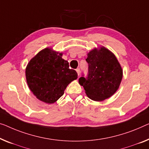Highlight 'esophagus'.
<instances>
[{"instance_id": "1", "label": "esophagus", "mask_w": 149, "mask_h": 149, "mask_svg": "<svg viewBox=\"0 0 149 149\" xmlns=\"http://www.w3.org/2000/svg\"><path fill=\"white\" fill-rule=\"evenodd\" d=\"M76 72L77 73V75H78V76H79V74H80V70H79V68L76 69Z\"/></svg>"}]
</instances>
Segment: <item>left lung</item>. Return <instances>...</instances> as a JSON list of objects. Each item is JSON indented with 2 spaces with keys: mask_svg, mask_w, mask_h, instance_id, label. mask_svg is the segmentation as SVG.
<instances>
[{
  "mask_svg": "<svg viewBox=\"0 0 149 149\" xmlns=\"http://www.w3.org/2000/svg\"><path fill=\"white\" fill-rule=\"evenodd\" d=\"M86 60L89 66L88 77H79V84L92 100L101 102L109 98L119 88L123 76L116 57L102 46L91 50Z\"/></svg>",
  "mask_w": 149,
  "mask_h": 149,
  "instance_id": "left-lung-1",
  "label": "left lung"
}]
</instances>
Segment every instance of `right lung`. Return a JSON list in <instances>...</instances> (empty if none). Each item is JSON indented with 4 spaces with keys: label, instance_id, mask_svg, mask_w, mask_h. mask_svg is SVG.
Returning a JSON list of instances; mask_svg holds the SVG:
<instances>
[{
    "label": "right lung",
    "instance_id": "1",
    "mask_svg": "<svg viewBox=\"0 0 149 149\" xmlns=\"http://www.w3.org/2000/svg\"><path fill=\"white\" fill-rule=\"evenodd\" d=\"M63 53L46 47L35 55L25 69L26 80L32 93L40 101L53 104L63 96L67 86L77 78Z\"/></svg>",
    "mask_w": 149,
    "mask_h": 149
}]
</instances>
